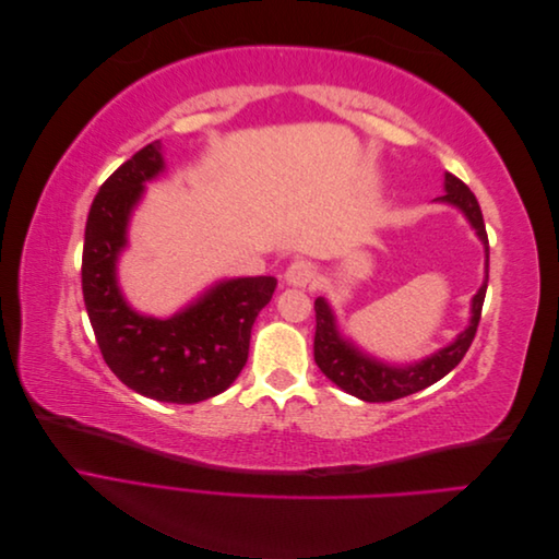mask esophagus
I'll return each mask as SVG.
<instances>
[{
  "mask_svg": "<svg viewBox=\"0 0 559 559\" xmlns=\"http://www.w3.org/2000/svg\"><path fill=\"white\" fill-rule=\"evenodd\" d=\"M317 277V270L310 261H294L289 267H286L284 280L292 286H308Z\"/></svg>",
  "mask_w": 559,
  "mask_h": 559,
  "instance_id": "esophagus-1",
  "label": "esophagus"
}]
</instances>
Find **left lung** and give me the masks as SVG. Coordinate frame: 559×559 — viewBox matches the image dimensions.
Wrapping results in <instances>:
<instances>
[{"label": "left lung", "mask_w": 559, "mask_h": 559, "mask_svg": "<svg viewBox=\"0 0 559 559\" xmlns=\"http://www.w3.org/2000/svg\"><path fill=\"white\" fill-rule=\"evenodd\" d=\"M441 200L450 202L454 207H460L471 222V226L476 228L480 242L485 245V273H487L489 242H487V230H485L483 212L476 195L471 193V189L462 179H456L454 175L448 173L445 195H441ZM485 292H487V275L478 294L473 296L471 324L456 335V341L443 349H438L425 361H419L415 366H405V368L380 364L376 359L366 357V354L359 352L352 343H347L335 329V317L329 308V302L324 298H317L314 300V312H317L314 361L321 368V373H324L331 382L345 389L347 394L368 403H386V401H396L403 396H411L415 392H421V389H427L433 382L445 378L450 370L464 359V354L468 352L473 337H476V331H478Z\"/></svg>", "instance_id": "obj_1"}]
</instances>
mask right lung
<instances>
[{
	"instance_id": "1",
	"label": "right lung",
	"mask_w": 559,
	"mask_h": 559,
	"mask_svg": "<svg viewBox=\"0 0 559 559\" xmlns=\"http://www.w3.org/2000/svg\"><path fill=\"white\" fill-rule=\"evenodd\" d=\"M165 167L160 142L140 148L99 186L83 240L81 286L99 352L134 392L165 403L212 399L240 376L251 326L275 294V277H238L212 286L170 319L134 312L116 284V259L144 181Z\"/></svg>"
}]
</instances>
